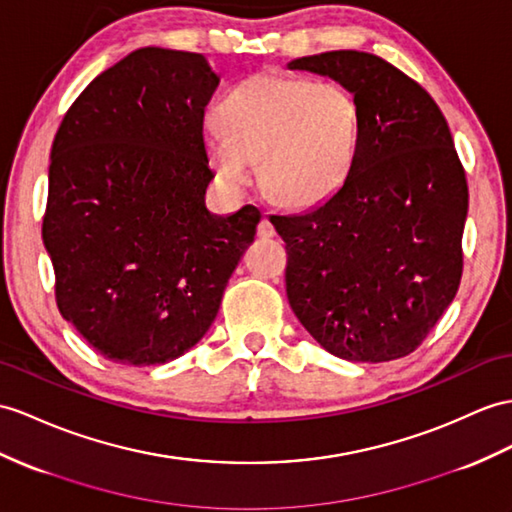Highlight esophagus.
Returning a JSON list of instances; mask_svg holds the SVG:
<instances>
[{
	"label": "esophagus",
	"mask_w": 512,
	"mask_h": 512,
	"mask_svg": "<svg viewBox=\"0 0 512 512\" xmlns=\"http://www.w3.org/2000/svg\"><path fill=\"white\" fill-rule=\"evenodd\" d=\"M258 236H260V239H271V236H276V228H273V223L269 221L267 213H265L263 221L258 223Z\"/></svg>",
	"instance_id": "34e87169"
}]
</instances>
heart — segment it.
Wrapping results in <instances>:
<instances>
[{
    "label": "heart",
    "mask_w": 512,
    "mask_h": 512,
    "mask_svg": "<svg viewBox=\"0 0 512 512\" xmlns=\"http://www.w3.org/2000/svg\"><path fill=\"white\" fill-rule=\"evenodd\" d=\"M217 123L202 136L217 180L239 191L256 162L263 191L289 208L328 199L350 176L358 152L356 97L334 80L258 73L223 99Z\"/></svg>",
    "instance_id": "heart-1"
}]
</instances>
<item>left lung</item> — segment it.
<instances>
[{
	"label": "left lung",
	"mask_w": 512,
	"mask_h": 512,
	"mask_svg": "<svg viewBox=\"0 0 512 512\" xmlns=\"http://www.w3.org/2000/svg\"><path fill=\"white\" fill-rule=\"evenodd\" d=\"M356 97L354 167L304 215H271L286 243V295L330 354L384 363L415 352L456 297L469 208L441 108L391 62L339 49L289 62Z\"/></svg>",
	"instance_id": "1"
}]
</instances>
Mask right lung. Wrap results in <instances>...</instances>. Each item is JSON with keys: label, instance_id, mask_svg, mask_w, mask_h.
I'll return each mask as SVG.
<instances>
[{"label": "right lung", "instance_id": "add662e5", "mask_svg": "<svg viewBox=\"0 0 512 512\" xmlns=\"http://www.w3.org/2000/svg\"><path fill=\"white\" fill-rule=\"evenodd\" d=\"M202 54L143 47L86 86L52 145L43 243L56 304L121 365H162L208 332L260 210L219 217L204 195Z\"/></svg>", "mask_w": 512, "mask_h": 512}]
</instances>
